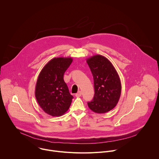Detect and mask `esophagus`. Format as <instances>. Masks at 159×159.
Here are the masks:
<instances>
[{"label":"esophagus","instance_id":"obj_1","mask_svg":"<svg viewBox=\"0 0 159 159\" xmlns=\"http://www.w3.org/2000/svg\"><path fill=\"white\" fill-rule=\"evenodd\" d=\"M82 96V92L81 91H79L76 94H75V96L77 98H79V97H80Z\"/></svg>","mask_w":159,"mask_h":159}]
</instances>
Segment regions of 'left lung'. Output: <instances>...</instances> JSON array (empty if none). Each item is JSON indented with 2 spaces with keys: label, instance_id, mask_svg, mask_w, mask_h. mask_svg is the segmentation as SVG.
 Here are the masks:
<instances>
[{
  "label": "left lung",
  "instance_id": "8db88e82",
  "mask_svg": "<svg viewBox=\"0 0 159 159\" xmlns=\"http://www.w3.org/2000/svg\"><path fill=\"white\" fill-rule=\"evenodd\" d=\"M93 74L95 94L89 107L99 114L107 112L118 104L121 93L119 75L111 62L105 57L96 55L87 59Z\"/></svg>",
  "mask_w": 159,
  "mask_h": 159
}]
</instances>
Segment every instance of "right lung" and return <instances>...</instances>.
Masks as SVG:
<instances>
[{"label":"right lung","mask_w":159,"mask_h":159,"mask_svg":"<svg viewBox=\"0 0 159 159\" xmlns=\"http://www.w3.org/2000/svg\"><path fill=\"white\" fill-rule=\"evenodd\" d=\"M72 57H57L50 60L40 72L35 87V97L41 108L52 116H60L68 111L74 97L63 80Z\"/></svg>","instance_id":"1"}]
</instances>
